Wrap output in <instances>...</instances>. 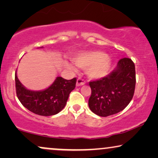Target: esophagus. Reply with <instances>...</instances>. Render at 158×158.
Wrapping results in <instances>:
<instances>
[{"label":"esophagus","instance_id":"1","mask_svg":"<svg viewBox=\"0 0 158 158\" xmlns=\"http://www.w3.org/2000/svg\"><path fill=\"white\" fill-rule=\"evenodd\" d=\"M85 83V82L84 81L83 79L81 78V77H78V78L77 79V81H76V86H81V85H83Z\"/></svg>","mask_w":158,"mask_h":158}]
</instances>
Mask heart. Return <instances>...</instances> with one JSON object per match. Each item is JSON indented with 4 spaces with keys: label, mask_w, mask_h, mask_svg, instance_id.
Returning a JSON list of instances; mask_svg holds the SVG:
<instances>
[{
    "label": "heart",
    "mask_w": 158,
    "mask_h": 158,
    "mask_svg": "<svg viewBox=\"0 0 158 158\" xmlns=\"http://www.w3.org/2000/svg\"><path fill=\"white\" fill-rule=\"evenodd\" d=\"M77 67L86 69V74L91 79H99L108 75L111 67V59L101 51H92L80 53L73 58ZM66 67L75 70V66L66 62Z\"/></svg>",
    "instance_id": "obj_1"
}]
</instances>
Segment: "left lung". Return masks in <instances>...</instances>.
Here are the masks:
<instances>
[{"mask_svg":"<svg viewBox=\"0 0 158 158\" xmlns=\"http://www.w3.org/2000/svg\"><path fill=\"white\" fill-rule=\"evenodd\" d=\"M135 84V64L129 58H122L106 77L89 83L90 109L103 117L122 111L133 98Z\"/></svg>","mask_w":158,"mask_h":158,"instance_id":"8db88e82","label":"left lung"}]
</instances>
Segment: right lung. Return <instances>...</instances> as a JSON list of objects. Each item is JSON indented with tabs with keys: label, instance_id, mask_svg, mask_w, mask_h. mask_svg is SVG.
<instances>
[{
	"label": "right lung",
	"instance_id": "add662e5",
	"mask_svg": "<svg viewBox=\"0 0 158 158\" xmlns=\"http://www.w3.org/2000/svg\"><path fill=\"white\" fill-rule=\"evenodd\" d=\"M15 82L17 97L21 104L32 113L48 116L57 114L64 109L69 95L75 89L76 78L65 80L57 77L50 86L42 90L27 89L19 81L16 72Z\"/></svg>",
	"mask_w": 158,
	"mask_h": 158
}]
</instances>
